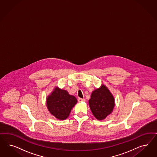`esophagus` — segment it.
Returning a JSON list of instances; mask_svg holds the SVG:
<instances>
[{"label": "esophagus", "instance_id": "1", "mask_svg": "<svg viewBox=\"0 0 157 157\" xmlns=\"http://www.w3.org/2000/svg\"><path fill=\"white\" fill-rule=\"evenodd\" d=\"M85 101V99H82V98H78V101Z\"/></svg>", "mask_w": 157, "mask_h": 157}]
</instances>
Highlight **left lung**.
<instances>
[{"label":"left lung","instance_id":"obj_1","mask_svg":"<svg viewBox=\"0 0 157 157\" xmlns=\"http://www.w3.org/2000/svg\"><path fill=\"white\" fill-rule=\"evenodd\" d=\"M89 105L93 115L97 120H104L111 114L115 105L114 98L105 85L92 92Z\"/></svg>","mask_w":157,"mask_h":157}]
</instances>
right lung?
Returning <instances> with one entry per match:
<instances>
[{"label":"right lung","mask_w":157,"mask_h":157,"mask_svg":"<svg viewBox=\"0 0 157 157\" xmlns=\"http://www.w3.org/2000/svg\"><path fill=\"white\" fill-rule=\"evenodd\" d=\"M77 100L67 91L56 87L47 99V106L51 114L58 120L66 119L70 114L71 109Z\"/></svg>","instance_id":"right-lung-1"}]
</instances>
